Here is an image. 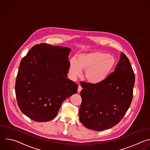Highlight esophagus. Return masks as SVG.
Masks as SVG:
<instances>
[{
	"label": "esophagus",
	"mask_w": 150,
	"mask_h": 150,
	"mask_svg": "<svg viewBox=\"0 0 150 150\" xmlns=\"http://www.w3.org/2000/svg\"><path fill=\"white\" fill-rule=\"evenodd\" d=\"M82 87H81V85H78V93H80L81 91H82Z\"/></svg>",
	"instance_id": "34e87169"
}]
</instances>
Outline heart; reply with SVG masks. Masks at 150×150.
Instances as JSON below:
<instances>
[{"mask_svg":"<svg viewBox=\"0 0 150 150\" xmlns=\"http://www.w3.org/2000/svg\"><path fill=\"white\" fill-rule=\"evenodd\" d=\"M116 65V59L109 54L101 52L80 53L76 59L69 60V72L72 78L81 75L85 71L84 77L94 85L104 81L111 74Z\"/></svg>","mask_w":150,"mask_h":150,"instance_id":"b5f03b06","label":"heart"}]
</instances>
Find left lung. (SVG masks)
<instances>
[{
	"mask_svg": "<svg viewBox=\"0 0 150 150\" xmlns=\"http://www.w3.org/2000/svg\"><path fill=\"white\" fill-rule=\"evenodd\" d=\"M135 75L129 60L120 53L115 72L103 82L94 85L82 82L80 122L96 131L117 125L129 109L133 97Z\"/></svg>",
	"mask_w": 150,
	"mask_h": 150,
	"instance_id": "left-lung-1",
	"label": "left lung"
}]
</instances>
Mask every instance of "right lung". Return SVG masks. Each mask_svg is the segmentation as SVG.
<instances>
[{
	"instance_id": "obj_1",
	"label": "right lung",
	"mask_w": 150,
	"mask_h": 150,
	"mask_svg": "<svg viewBox=\"0 0 150 150\" xmlns=\"http://www.w3.org/2000/svg\"><path fill=\"white\" fill-rule=\"evenodd\" d=\"M71 49L41 43L22 59L15 94L19 108L36 122H47L57 115L63 101L76 93L78 85L67 78Z\"/></svg>"
}]
</instances>
